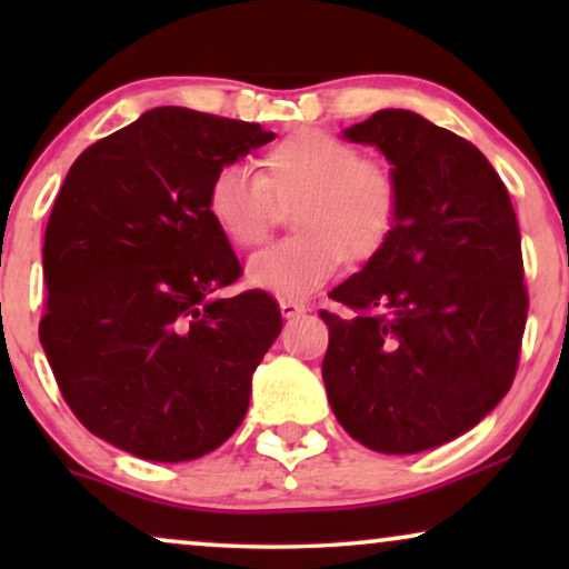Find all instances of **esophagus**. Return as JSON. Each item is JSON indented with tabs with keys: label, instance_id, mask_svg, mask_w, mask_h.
Segmentation results:
<instances>
[{
	"label": "esophagus",
	"instance_id": "obj_1",
	"mask_svg": "<svg viewBox=\"0 0 569 569\" xmlns=\"http://www.w3.org/2000/svg\"><path fill=\"white\" fill-rule=\"evenodd\" d=\"M279 310H282V318H298L302 313H308V306H306V302L282 300V302H279Z\"/></svg>",
	"mask_w": 569,
	"mask_h": 569
}]
</instances>
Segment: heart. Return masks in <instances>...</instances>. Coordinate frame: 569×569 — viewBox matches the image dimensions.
Listing matches in <instances>:
<instances>
[{"mask_svg":"<svg viewBox=\"0 0 569 569\" xmlns=\"http://www.w3.org/2000/svg\"><path fill=\"white\" fill-rule=\"evenodd\" d=\"M298 236L248 261V282L279 300H306L339 274L345 259L368 261L399 217V183L383 162L365 160L347 139L302 129L261 158V176L224 166L207 189V214L236 248L267 243L279 207Z\"/></svg>","mask_w":569,"mask_h":569,"instance_id":"1","label":"heart"}]
</instances>
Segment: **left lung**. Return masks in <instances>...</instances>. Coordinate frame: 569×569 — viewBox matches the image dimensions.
I'll list each match as a JSON object with an SVG mask.
<instances>
[{"label":"left lung","mask_w":569,"mask_h":569,"mask_svg":"<svg viewBox=\"0 0 569 569\" xmlns=\"http://www.w3.org/2000/svg\"><path fill=\"white\" fill-rule=\"evenodd\" d=\"M391 162L399 217L388 243L329 292L323 383L365 448L409 456L477 427L510 391L528 316L508 189L471 142L386 108L345 129Z\"/></svg>","instance_id":"1"}]
</instances>
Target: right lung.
<instances>
[{
  "instance_id": "right-lung-1",
  "label": "right lung",
  "mask_w": 569,
  "mask_h": 569,
  "mask_svg": "<svg viewBox=\"0 0 569 569\" xmlns=\"http://www.w3.org/2000/svg\"><path fill=\"white\" fill-rule=\"evenodd\" d=\"M274 139L259 123L162 106L90 144L46 224L41 345L74 417L137 458L193 461L243 422L282 331L207 214L214 173Z\"/></svg>"
}]
</instances>
